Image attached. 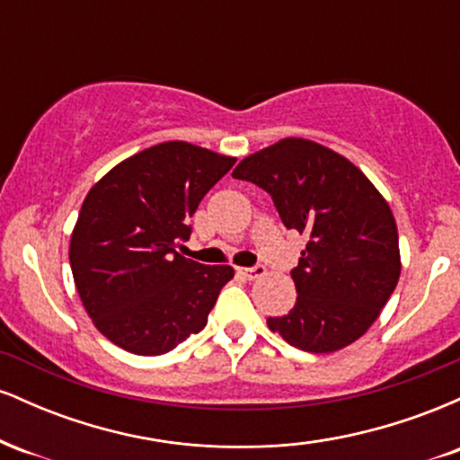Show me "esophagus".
I'll return each instance as SVG.
<instances>
[{"label":"esophagus","mask_w":460,"mask_h":460,"mask_svg":"<svg viewBox=\"0 0 460 460\" xmlns=\"http://www.w3.org/2000/svg\"><path fill=\"white\" fill-rule=\"evenodd\" d=\"M237 272H240L244 279H248V281H255V279H260V277H263V274H266V268H263V266L237 268Z\"/></svg>","instance_id":"obj_1"}]
</instances>
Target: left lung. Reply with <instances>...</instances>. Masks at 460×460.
I'll return each mask as SVG.
<instances>
[{"instance_id": "obj_1", "label": "left lung", "mask_w": 460, "mask_h": 460, "mask_svg": "<svg viewBox=\"0 0 460 460\" xmlns=\"http://www.w3.org/2000/svg\"><path fill=\"white\" fill-rule=\"evenodd\" d=\"M266 190L288 229L309 237L292 270L296 305L268 318L300 350L350 346L378 320L400 279L392 208L348 157L307 138H283L235 166Z\"/></svg>"}]
</instances>
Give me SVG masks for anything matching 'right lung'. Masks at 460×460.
<instances>
[{
  "mask_svg": "<svg viewBox=\"0 0 460 460\" xmlns=\"http://www.w3.org/2000/svg\"><path fill=\"white\" fill-rule=\"evenodd\" d=\"M235 157L183 140L136 153L88 190L68 261L93 324L134 355L172 350L203 331L231 266H203L175 251L188 220Z\"/></svg>",
  "mask_w": 460,
  "mask_h": 460,
  "instance_id": "right-lung-1",
  "label": "right lung"
}]
</instances>
